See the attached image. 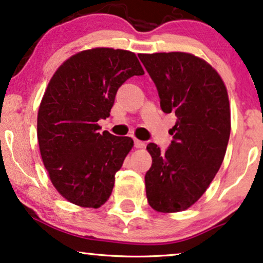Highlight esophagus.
<instances>
[{
    "mask_svg": "<svg viewBox=\"0 0 263 263\" xmlns=\"http://www.w3.org/2000/svg\"><path fill=\"white\" fill-rule=\"evenodd\" d=\"M134 142H135V147H136V148H145V147H146V143L143 142V141H141V140L135 139Z\"/></svg>",
    "mask_w": 263,
    "mask_h": 263,
    "instance_id": "34e87169",
    "label": "esophagus"
}]
</instances>
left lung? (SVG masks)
I'll return each mask as SVG.
<instances>
[{"instance_id": "left-lung-1", "label": "left lung", "mask_w": 263, "mask_h": 263, "mask_svg": "<svg viewBox=\"0 0 263 263\" xmlns=\"http://www.w3.org/2000/svg\"><path fill=\"white\" fill-rule=\"evenodd\" d=\"M139 59L157 86L161 110L177 117L166 152L147 145L152 157L145 176L147 201L161 213L185 211L224 160L231 132L228 89L218 71L193 53H140Z\"/></svg>"}]
</instances>
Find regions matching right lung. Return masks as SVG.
Listing matches in <instances>:
<instances>
[{
  "label": "right lung",
  "instance_id": "right-lung-1",
  "mask_svg": "<svg viewBox=\"0 0 263 263\" xmlns=\"http://www.w3.org/2000/svg\"><path fill=\"white\" fill-rule=\"evenodd\" d=\"M143 74L134 52L95 48L70 56L50 79L38 110L39 151L52 185L69 202L99 208L109 200L134 141L99 133L97 122L110 116L120 86Z\"/></svg>",
  "mask_w": 263,
  "mask_h": 263
}]
</instances>
